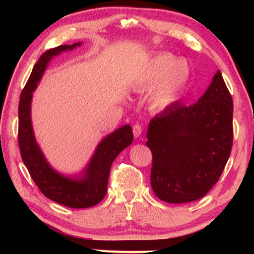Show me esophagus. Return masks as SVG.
<instances>
[{
	"label": "esophagus",
	"mask_w": 254,
	"mask_h": 254,
	"mask_svg": "<svg viewBox=\"0 0 254 254\" xmlns=\"http://www.w3.org/2000/svg\"><path fill=\"white\" fill-rule=\"evenodd\" d=\"M132 130H133V134H134V136L139 137L141 134H142L143 128H142V127L140 126V124H134V126H133V127H132Z\"/></svg>",
	"instance_id": "34e87169"
}]
</instances>
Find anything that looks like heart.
I'll use <instances>...</instances> for the list:
<instances>
[{"label": "heart", "instance_id": "b5f03b06", "mask_svg": "<svg viewBox=\"0 0 254 254\" xmlns=\"http://www.w3.org/2000/svg\"><path fill=\"white\" fill-rule=\"evenodd\" d=\"M188 67L175 56L160 54L149 62L144 81L149 86H157L151 102L157 110L168 109L178 96L188 79Z\"/></svg>", "mask_w": 254, "mask_h": 254}]
</instances>
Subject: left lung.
Listing matches in <instances>:
<instances>
[{
    "label": "left lung",
    "instance_id": "1",
    "mask_svg": "<svg viewBox=\"0 0 254 254\" xmlns=\"http://www.w3.org/2000/svg\"><path fill=\"white\" fill-rule=\"evenodd\" d=\"M151 187L161 200L184 204L218 182L233 144V100L221 71L198 102H175L149 123Z\"/></svg>",
    "mask_w": 254,
    "mask_h": 254
}]
</instances>
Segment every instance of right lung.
Instances as JSON below:
<instances>
[{"instance_id":"right-lung-1","label":"right lung","mask_w":254,"mask_h":254,"mask_svg":"<svg viewBox=\"0 0 254 254\" xmlns=\"http://www.w3.org/2000/svg\"><path fill=\"white\" fill-rule=\"evenodd\" d=\"M78 45L79 42L71 46L62 45L47 50L34 65L20 96L18 141L23 163L34 184L47 198L70 208H87L95 206L105 197L112 162L122 150L132 143V127L124 126L107 135L98 144L84 177L71 179L57 174L47 163L34 140L30 118L32 92L36 89L50 59L62 51L70 50Z\"/></svg>"}]
</instances>
